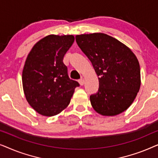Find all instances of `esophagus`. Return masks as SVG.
<instances>
[{"label":"esophagus","mask_w":158,"mask_h":158,"mask_svg":"<svg viewBox=\"0 0 158 158\" xmlns=\"http://www.w3.org/2000/svg\"><path fill=\"white\" fill-rule=\"evenodd\" d=\"M78 82H79V83H80V85H84V82H85V81H84V79L83 78H81L78 81Z\"/></svg>","instance_id":"obj_1"}]
</instances>
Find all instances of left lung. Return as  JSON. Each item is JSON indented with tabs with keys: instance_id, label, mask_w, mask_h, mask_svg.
Wrapping results in <instances>:
<instances>
[{
	"instance_id": "left-lung-1",
	"label": "left lung",
	"mask_w": 158,
	"mask_h": 158,
	"mask_svg": "<svg viewBox=\"0 0 158 158\" xmlns=\"http://www.w3.org/2000/svg\"><path fill=\"white\" fill-rule=\"evenodd\" d=\"M75 40L99 77L98 92L90 96L94 109L103 116L124 112L133 103L141 84L137 57L126 45L106 34H81Z\"/></svg>"
}]
</instances>
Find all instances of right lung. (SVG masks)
<instances>
[{"label":"right lung","instance_id":"add662e5","mask_svg":"<svg viewBox=\"0 0 158 158\" xmlns=\"http://www.w3.org/2000/svg\"><path fill=\"white\" fill-rule=\"evenodd\" d=\"M73 35H48L36 43L22 73L23 92L29 105L41 115L52 116L69 105L75 88L63 57L74 42Z\"/></svg>","mask_w":158,"mask_h":158}]
</instances>
